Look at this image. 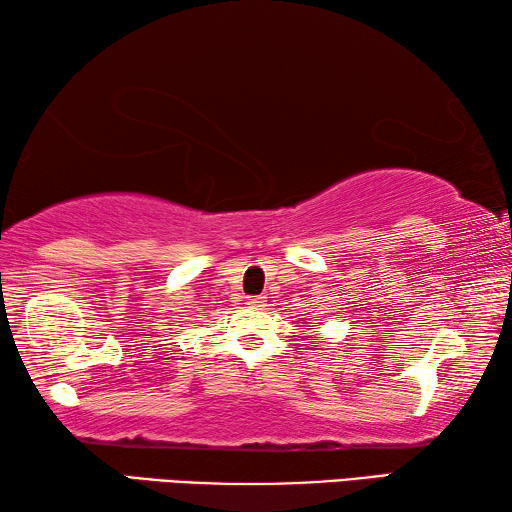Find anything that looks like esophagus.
Returning a JSON list of instances; mask_svg holds the SVG:
<instances>
[{"label":"esophagus","mask_w":512,"mask_h":512,"mask_svg":"<svg viewBox=\"0 0 512 512\" xmlns=\"http://www.w3.org/2000/svg\"><path fill=\"white\" fill-rule=\"evenodd\" d=\"M247 306L249 308H263L265 306V297H247Z\"/></svg>","instance_id":"esophagus-1"}]
</instances>
